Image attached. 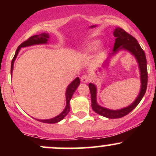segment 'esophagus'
I'll return each mask as SVG.
<instances>
[{
	"label": "esophagus",
	"mask_w": 156,
	"mask_h": 156,
	"mask_svg": "<svg viewBox=\"0 0 156 156\" xmlns=\"http://www.w3.org/2000/svg\"><path fill=\"white\" fill-rule=\"evenodd\" d=\"M81 82H83L84 83H88L89 81V80H90V76H89V75H83V76L81 77Z\"/></svg>",
	"instance_id": "34e87169"
}]
</instances>
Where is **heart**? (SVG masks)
I'll list each match as a JSON object with an SVG mask.
<instances>
[{
    "label": "heart",
    "instance_id": "obj_1",
    "mask_svg": "<svg viewBox=\"0 0 156 156\" xmlns=\"http://www.w3.org/2000/svg\"><path fill=\"white\" fill-rule=\"evenodd\" d=\"M100 44V42L98 40H93L89 42V43L87 44L86 47L84 48V53L85 54H89V53H92L93 51H95L96 48L98 47Z\"/></svg>",
    "mask_w": 156,
    "mask_h": 156
}]
</instances>
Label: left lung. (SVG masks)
Segmentation results:
<instances>
[{
  "mask_svg": "<svg viewBox=\"0 0 156 156\" xmlns=\"http://www.w3.org/2000/svg\"><path fill=\"white\" fill-rule=\"evenodd\" d=\"M114 36L116 37L115 43H114L113 53H110L108 58L107 59L106 63L108 64L109 59L121 50L128 51L135 57L138 65H139V72H140V80H141V89L139 95L136 98V100L128 106L125 108L118 109V110H112L107 108L101 106L97 102V87L95 84L90 83L89 84V88L91 93V100H92V108L94 112L103 117H107L108 119H117L125 117L128 114L133 111L144 97L146 92L147 87V59L145 53L140 44L138 43L137 40L133 36L125 31L122 28H117L114 29ZM104 65V66H105ZM100 69L99 71H101Z\"/></svg>",
  "mask_w": 156,
  "mask_h": 156,
  "instance_id": "8db88e82",
  "label": "left lung"
}]
</instances>
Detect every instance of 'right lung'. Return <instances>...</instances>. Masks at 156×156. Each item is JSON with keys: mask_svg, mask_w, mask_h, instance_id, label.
Listing matches in <instances>:
<instances>
[{"mask_svg": "<svg viewBox=\"0 0 156 156\" xmlns=\"http://www.w3.org/2000/svg\"><path fill=\"white\" fill-rule=\"evenodd\" d=\"M49 38H50V36L48 33H42L38 35L32 36V37H30L29 39H28L26 41H25L24 42H23L22 44H20L19 47L17 48V51L15 52V56H14L13 59L12 61V64H11V76H12L14 62H15L16 58H17V55H18L19 53V51H20L21 48L29 47V46H32V45H36V44H47L48 42V39ZM79 85H80V79L78 77V78H76V79L73 80V81L69 83V85L67 87V89H66V107L64 109L63 112L61 113V114H58V115H57L56 117L51 118V119H37V120L42 122H44V123H49V124L57 123L58 122H60L61 120H62V119L67 116V114L69 112V109H70L69 101H70L73 94H74V92H76V90Z\"/></svg>", "mask_w": 156, "mask_h": 156, "instance_id": "1", "label": "right lung"}]
</instances>
